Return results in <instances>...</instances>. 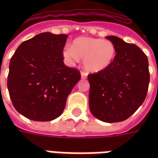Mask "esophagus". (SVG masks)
<instances>
[{"mask_svg":"<svg viewBox=\"0 0 158 158\" xmlns=\"http://www.w3.org/2000/svg\"><path fill=\"white\" fill-rule=\"evenodd\" d=\"M87 76H88V74H87L86 72H81V78L83 79H86Z\"/></svg>","mask_w":158,"mask_h":158,"instance_id":"34e87169","label":"esophagus"}]
</instances>
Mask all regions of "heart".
Wrapping results in <instances>:
<instances>
[{
  "instance_id": "obj_1",
  "label": "heart",
  "mask_w": 158,
  "mask_h": 158,
  "mask_svg": "<svg viewBox=\"0 0 158 158\" xmlns=\"http://www.w3.org/2000/svg\"><path fill=\"white\" fill-rule=\"evenodd\" d=\"M64 60L73 64L84 60L87 71L97 73L106 69L115 56V45L109 40L80 37L75 38L72 47H65L62 51Z\"/></svg>"
}]
</instances>
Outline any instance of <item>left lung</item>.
<instances>
[{
    "label": "left lung",
    "instance_id": "obj_1",
    "mask_svg": "<svg viewBox=\"0 0 158 158\" xmlns=\"http://www.w3.org/2000/svg\"><path fill=\"white\" fill-rule=\"evenodd\" d=\"M106 38L115 45L116 55L106 69L88 75L89 109L102 121L120 122L132 115L144 101L150 79L148 60L135 44L115 36Z\"/></svg>",
    "mask_w": 158,
    "mask_h": 158
}]
</instances>
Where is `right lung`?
Masks as SVG:
<instances>
[{
	"mask_svg": "<svg viewBox=\"0 0 158 158\" xmlns=\"http://www.w3.org/2000/svg\"><path fill=\"white\" fill-rule=\"evenodd\" d=\"M68 36L39 33L19 46L10 61L7 87L14 107L35 121L61 115L67 97L81 79L65 66L62 51Z\"/></svg>",
	"mask_w": 158,
	"mask_h": 158,
	"instance_id": "obj_1",
	"label": "right lung"
}]
</instances>
